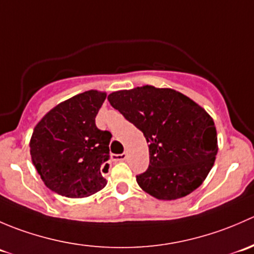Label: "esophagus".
I'll use <instances>...</instances> for the list:
<instances>
[{
  "mask_svg": "<svg viewBox=\"0 0 254 254\" xmlns=\"http://www.w3.org/2000/svg\"><path fill=\"white\" fill-rule=\"evenodd\" d=\"M127 157V152L119 153V155H112V160L114 161V162H120V161H124Z\"/></svg>",
  "mask_w": 254,
  "mask_h": 254,
  "instance_id": "1",
  "label": "esophagus"
}]
</instances>
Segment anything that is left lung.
I'll list each match as a JSON object with an SVG mask.
<instances>
[{"label":"left lung","instance_id":"left-lung-1","mask_svg":"<svg viewBox=\"0 0 254 254\" xmlns=\"http://www.w3.org/2000/svg\"><path fill=\"white\" fill-rule=\"evenodd\" d=\"M113 108L141 130L150 165L136 182L160 200H175L195 190L217 153L214 120L199 104L171 88L153 86L113 92Z\"/></svg>","mask_w":254,"mask_h":254}]
</instances>
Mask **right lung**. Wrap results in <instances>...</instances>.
Segmentation results:
<instances>
[{
	"instance_id": "add662e5",
	"label": "right lung",
	"mask_w": 254,
	"mask_h": 254,
	"mask_svg": "<svg viewBox=\"0 0 254 254\" xmlns=\"http://www.w3.org/2000/svg\"><path fill=\"white\" fill-rule=\"evenodd\" d=\"M107 94L79 93L43 117L30 139V156L45 186L67 198H86L106 187L112 134L96 127Z\"/></svg>"
}]
</instances>
